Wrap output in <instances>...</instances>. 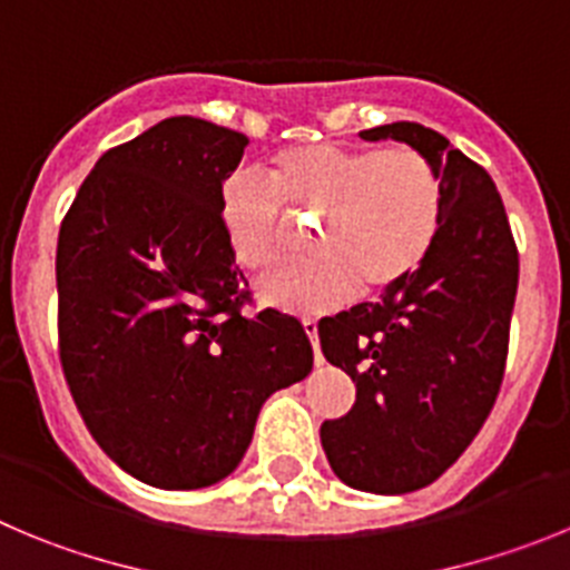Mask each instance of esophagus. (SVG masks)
<instances>
[{
    "instance_id": "esophagus-1",
    "label": "esophagus",
    "mask_w": 570,
    "mask_h": 570,
    "mask_svg": "<svg viewBox=\"0 0 570 570\" xmlns=\"http://www.w3.org/2000/svg\"><path fill=\"white\" fill-rule=\"evenodd\" d=\"M304 332H306V335H309L312 348H315V363H323L321 348H317V321H312V317H306V321H304Z\"/></svg>"
}]
</instances>
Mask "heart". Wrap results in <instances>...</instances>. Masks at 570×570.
<instances>
[{
  "label": "heart",
  "mask_w": 570,
  "mask_h": 570,
  "mask_svg": "<svg viewBox=\"0 0 570 570\" xmlns=\"http://www.w3.org/2000/svg\"><path fill=\"white\" fill-rule=\"evenodd\" d=\"M281 203L323 215L321 255L275 273L261 295L284 312L326 315L361 286L374 295L417 273L443 227L445 184L412 147H289L269 164V184L235 176L222 189L229 253L249 273H269L284 255Z\"/></svg>",
  "instance_id": "1"
}]
</instances>
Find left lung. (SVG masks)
<instances>
[{"mask_svg": "<svg viewBox=\"0 0 570 570\" xmlns=\"http://www.w3.org/2000/svg\"><path fill=\"white\" fill-rule=\"evenodd\" d=\"M423 153L443 176L445 218L417 273L377 304L317 323L326 361L355 381V406L323 420L332 471L352 489L409 494L471 445L500 394L520 255L489 173L414 121L363 130Z\"/></svg>", "mask_w": 570, "mask_h": 570, "instance_id": "1", "label": "left lung"}]
</instances>
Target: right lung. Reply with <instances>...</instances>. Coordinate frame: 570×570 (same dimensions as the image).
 <instances>
[{
    "label": "right lung",
    "instance_id": "add662e5",
    "mask_svg": "<svg viewBox=\"0 0 570 570\" xmlns=\"http://www.w3.org/2000/svg\"><path fill=\"white\" fill-rule=\"evenodd\" d=\"M247 145L158 121L96 161L59 227L61 372L107 458L156 489L233 474L264 400L312 368L295 317L244 315L222 189Z\"/></svg>",
    "mask_w": 570,
    "mask_h": 570
}]
</instances>
